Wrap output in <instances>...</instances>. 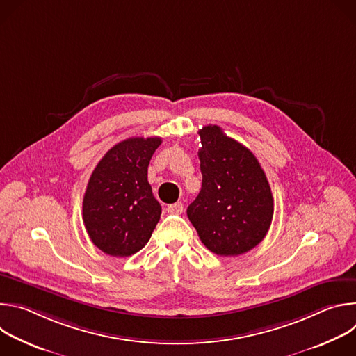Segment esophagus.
Masks as SVG:
<instances>
[{
  "label": "esophagus",
  "mask_w": 356,
  "mask_h": 356,
  "mask_svg": "<svg viewBox=\"0 0 356 356\" xmlns=\"http://www.w3.org/2000/svg\"><path fill=\"white\" fill-rule=\"evenodd\" d=\"M166 211L169 213V214H181L183 211H184V207H183V202L181 201H177V202H175V204H170V206H168V209H166Z\"/></svg>",
  "instance_id": "esophagus-1"
}]
</instances>
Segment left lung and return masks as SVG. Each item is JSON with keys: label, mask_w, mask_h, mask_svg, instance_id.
<instances>
[{"label": "left lung", "mask_w": 356, "mask_h": 356, "mask_svg": "<svg viewBox=\"0 0 356 356\" xmlns=\"http://www.w3.org/2000/svg\"><path fill=\"white\" fill-rule=\"evenodd\" d=\"M201 190L187 217L201 242L220 257H236L266 236L273 218V195L252 152L218 125L198 131Z\"/></svg>", "instance_id": "obj_1"}]
</instances>
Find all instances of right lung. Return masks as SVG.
<instances>
[{"label": "right lung", "mask_w": 356, "mask_h": 356, "mask_svg": "<svg viewBox=\"0 0 356 356\" xmlns=\"http://www.w3.org/2000/svg\"><path fill=\"white\" fill-rule=\"evenodd\" d=\"M162 138H128L113 146L92 170L83 222L91 242L110 257L140 250L159 222L162 207L147 181V166Z\"/></svg>", "instance_id": "right-lung-1"}]
</instances>
